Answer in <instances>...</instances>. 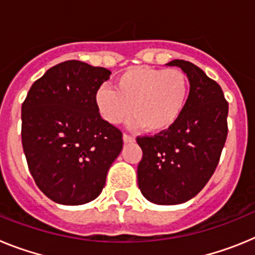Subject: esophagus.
<instances>
[{
    "mask_svg": "<svg viewBox=\"0 0 255 255\" xmlns=\"http://www.w3.org/2000/svg\"><path fill=\"white\" fill-rule=\"evenodd\" d=\"M123 140H124V143H132V141H134V138H132L131 135L124 134L123 135Z\"/></svg>",
    "mask_w": 255,
    "mask_h": 255,
    "instance_id": "34e87169",
    "label": "esophagus"
}]
</instances>
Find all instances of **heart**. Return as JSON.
I'll return each instance as SVG.
<instances>
[{
	"instance_id": "1",
	"label": "heart",
	"mask_w": 255,
	"mask_h": 255,
	"mask_svg": "<svg viewBox=\"0 0 255 255\" xmlns=\"http://www.w3.org/2000/svg\"><path fill=\"white\" fill-rule=\"evenodd\" d=\"M189 96V79L179 69L136 66L115 80V89L101 87L96 106L107 123L116 125L131 111L130 125L150 132L170 129L179 120Z\"/></svg>"
}]
</instances>
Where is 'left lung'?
<instances>
[{
  "instance_id": "obj_1",
  "label": "left lung",
  "mask_w": 255,
  "mask_h": 255,
  "mask_svg": "<svg viewBox=\"0 0 255 255\" xmlns=\"http://www.w3.org/2000/svg\"><path fill=\"white\" fill-rule=\"evenodd\" d=\"M166 65L186 74L190 91L170 129L136 138L143 150L138 186L152 203L175 206L194 198L215 172L226 141L229 103L220 85L194 64L172 60Z\"/></svg>"
}]
</instances>
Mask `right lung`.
I'll return each instance as SVG.
<instances>
[{
	"label": "right lung",
	"instance_id": "add662e5",
	"mask_svg": "<svg viewBox=\"0 0 255 255\" xmlns=\"http://www.w3.org/2000/svg\"><path fill=\"white\" fill-rule=\"evenodd\" d=\"M111 71L82 61L47 70L21 107V141L38 188L64 206L89 203L102 193L123 149V134L101 117L96 93Z\"/></svg>",
	"mask_w": 255,
	"mask_h": 255
}]
</instances>
